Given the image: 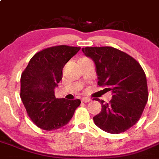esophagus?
Masks as SVG:
<instances>
[{"instance_id":"1","label":"esophagus","mask_w":159,"mask_h":159,"mask_svg":"<svg viewBox=\"0 0 159 159\" xmlns=\"http://www.w3.org/2000/svg\"><path fill=\"white\" fill-rule=\"evenodd\" d=\"M91 100H92L91 99H89V98H86V97L82 98V99H81L82 102H90Z\"/></svg>"}]
</instances>
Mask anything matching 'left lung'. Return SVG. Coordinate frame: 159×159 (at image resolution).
I'll list each match as a JSON object with an SVG mask.
<instances>
[{
  "instance_id": "8db88e82",
  "label": "left lung",
  "mask_w": 159,
  "mask_h": 159,
  "mask_svg": "<svg viewBox=\"0 0 159 159\" xmlns=\"http://www.w3.org/2000/svg\"><path fill=\"white\" fill-rule=\"evenodd\" d=\"M82 51L96 64L98 85L112 91L109 103L97 99L102 110L93 117L95 124L109 133L125 132L139 120L148 101L143 69L133 57L112 47H87Z\"/></svg>"
}]
</instances>
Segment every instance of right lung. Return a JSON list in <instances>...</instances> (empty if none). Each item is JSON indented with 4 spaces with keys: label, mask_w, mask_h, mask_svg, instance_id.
<instances>
[{
    "label": "right lung",
    "mask_w": 159,
    "mask_h": 159,
    "mask_svg": "<svg viewBox=\"0 0 159 159\" xmlns=\"http://www.w3.org/2000/svg\"><path fill=\"white\" fill-rule=\"evenodd\" d=\"M80 50L66 45L43 49L23 71L20 96L27 115L39 128L51 131L64 126L81 103L80 99H57L54 94L65 64Z\"/></svg>",
    "instance_id": "add662e5"
}]
</instances>
